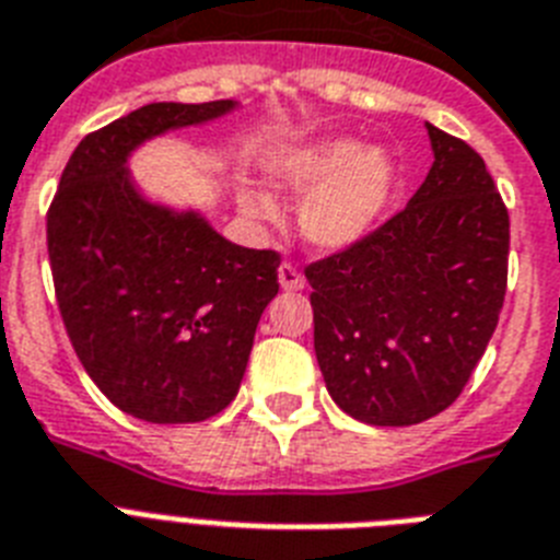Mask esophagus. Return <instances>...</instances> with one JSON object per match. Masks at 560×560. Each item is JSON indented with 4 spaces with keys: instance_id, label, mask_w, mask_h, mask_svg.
Segmentation results:
<instances>
[{
    "instance_id": "34e87169",
    "label": "esophagus",
    "mask_w": 560,
    "mask_h": 560,
    "mask_svg": "<svg viewBox=\"0 0 560 560\" xmlns=\"http://www.w3.org/2000/svg\"><path fill=\"white\" fill-rule=\"evenodd\" d=\"M279 281L284 290H302L304 288L302 270H299L295 265H290V261H284V265L279 267Z\"/></svg>"
}]
</instances>
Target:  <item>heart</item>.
<instances>
[{"label": "heart", "mask_w": 560, "mask_h": 560, "mask_svg": "<svg viewBox=\"0 0 560 560\" xmlns=\"http://www.w3.org/2000/svg\"><path fill=\"white\" fill-rule=\"evenodd\" d=\"M272 176L293 192H307L299 224L304 238L324 250H345L368 236L396 187L387 153L355 139H327L293 150L272 164ZM244 205L258 219L276 215V201L265 192H247Z\"/></svg>", "instance_id": "obj_1"}]
</instances>
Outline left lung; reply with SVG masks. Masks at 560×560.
I'll use <instances>...</instances> for the list:
<instances>
[{
    "label": "left lung",
    "mask_w": 560,
    "mask_h": 560,
    "mask_svg": "<svg viewBox=\"0 0 560 560\" xmlns=\"http://www.w3.org/2000/svg\"><path fill=\"white\" fill-rule=\"evenodd\" d=\"M432 162L407 208L304 267L313 345L332 401L410 427L462 396L506 295L510 213L464 139L427 125Z\"/></svg>",
    "instance_id": "1"
}]
</instances>
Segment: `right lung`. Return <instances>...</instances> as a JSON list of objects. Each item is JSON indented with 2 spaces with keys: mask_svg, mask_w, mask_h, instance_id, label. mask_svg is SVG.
<instances>
[{
  "mask_svg": "<svg viewBox=\"0 0 560 560\" xmlns=\"http://www.w3.org/2000/svg\"><path fill=\"white\" fill-rule=\"evenodd\" d=\"M230 107L156 102L93 130L48 208L70 345L96 387L150 424L205 421L236 398L258 318L279 293V253L238 247L201 215L148 205L125 171L139 142Z\"/></svg>",
  "mask_w": 560,
  "mask_h": 560,
  "instance_id": "1",
  "label": "right lung"
}]
</instances>
